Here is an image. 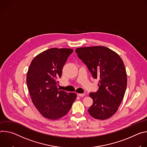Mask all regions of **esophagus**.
<instances>
[{
    "mask_svg": "<svg viewBox=\"0 0 147 147\" xmlns=\"http://www.w3.org/2000/svg\"><path fill=\"white\" fill-rule=\"evenodd\" d=\"M78 95L79 96L81 97H84V96H85V93H79V94H78Z\"/></svg>",
    "mask_w": 147,
    "mask_h": 147,
    "instance_id": "1",
    "label": "esophagus"
}]
</instances>
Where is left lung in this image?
Listing matches in <instances>:
<instances>
[{"label": "left lung", "mask_w": 147, "mask_h": 147, "mask_svg": "<svg viewBox=\"0 0 147 147\" xmlns=\"http://www.w3.org/2000/svg\"><path fill=\"white\" fill-rule=\"evenodd\" d=\"M75 52L93 78L99 79L98 90L89 93L93 102L89 113L96 119H107L117 111L126 90L123 61L117 53L103 46L78 48Z\"/></svg>", "instance_id": "1"}]
</instances>
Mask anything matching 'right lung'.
Here are the masks:
<instances>
[{
    "label": "right lung",
    "instance_id": "right-lung-1",
    "mask_svg": "<svg viewBox=\"0 0 147 147\" xmlns=\"http://www.w3.org/2000/svg\"><path fill=\"white\" fill-rule=\"evenodd\" d=\"M74 50L53 48L40 53L31 61L27 85L32 103L44 117L56 120L70 110L76 94L57 88L62 70Z\"/></svg>",
    "mask_w": 147,
    "mask_h": 147
}]
</instances>
